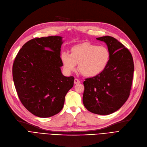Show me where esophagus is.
<instances>
[{"mask_svg": "<svg viewBox=\"0 0 147 147\" xmlns=\"http://www.w3.org/2000/svg\"><path fill=\"white\" fill-rule=\"evenodd\" d=\"M74 84H78L80 83V81L78 79H75L74 80Z\"/></svg>", "mask_w": 147, "mask_h": 147, "instance_id": "34e87169", "label": "esophagus"}]
</instances>
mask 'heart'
Wrapping results in <instances>:
<instances>
[{
    "label": "heart",
    "mask_w": 147,
    "mask_h": 147,
    "mask_svg": "<svg viewBox=\"0 0 147 147\" xmlns=\"http://www.w3.org/2000/svg\"><path fill=\"white\" fill-rule=\"evenodd\" d=\"M110 57V50L106 47L84 42L72 47L70 54L62 53L61 60L66 72L73 71L79 63L81 74L86 77L93 78L104 71Z\"/></svg>",
    "instance_id": "heart-1"
}]
</instances>
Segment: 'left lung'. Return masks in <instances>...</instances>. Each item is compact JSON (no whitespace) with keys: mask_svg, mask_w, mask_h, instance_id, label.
Masks as SVG:
<instances>
[{"mask_svg":"<svg viewBox=\"0 0 147 147\" xmlns=\"http://www.w3.org/2000/svg\"><path fill=\"white\" fill-rule=\"evenodd\" d=\"M96 39L106 43L110 60L104 72L85 79L83 103L89 111L107 115L118 110L127 100L132 85L134 62L131 53L115 38L107 36Z\"/></svg>","mask_w":147,"mask_h":147,"instance_id":"obj_1","label":"left lung"}]
</instances>
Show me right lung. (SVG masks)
<instances>
[{"instance_id": "obj_1", "label": "right lung", "mask_w": 147, "mask_h": 147, "mask_svg": "<svg viewBox=\"0 0 147 147\" xmlns=\"http://www.w3.org/2000/svg\"><path fill=\"white\" fill-rule=\"evenodd\" d=\"M61 36L34 38L18 52L13 65V78L19 98L32 115L49 117L63 107L74 85L73 76H64L61 67Z\"/></svg>"}]
</instances>
